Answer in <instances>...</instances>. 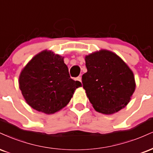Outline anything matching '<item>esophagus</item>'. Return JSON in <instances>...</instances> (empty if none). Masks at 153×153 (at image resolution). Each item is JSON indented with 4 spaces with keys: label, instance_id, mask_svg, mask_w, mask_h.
<instances>
[{
    "label": "esophagus",
    "instance_id": "obj_1",
    "mask_svg": "<svg viewBox=\"0 0 153 153\" xmlns=\"http://www.w3.org/2000/svg\"><path fill=\"white\" fill-rule=\"evenodd\" d=\"M77 80H78V81H80V82H82L81 76H78V78H77Z\"/></svg>",
    "mask_w": 153,
    "mask_h": 153
}]
</instances>
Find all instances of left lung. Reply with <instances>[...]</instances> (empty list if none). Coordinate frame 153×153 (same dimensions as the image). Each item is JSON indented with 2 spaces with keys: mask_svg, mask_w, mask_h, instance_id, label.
Masks as SVG:
<instances>
[{
  "mask_svg": "<svg viewBox=\"0 0 153 153\" xmlns=\"http://www.w3.org/2000/svg\"><path fill=\"white\" fill-rule=\"evenodd\" d=\"M87 73L82 82L96 111L105 115L117 113L129 103L135 90L131 69L117 55L100 50L85 58Z\"/></svg>",
  "mask_w": 153,
  "mask_h": 153,
  "instance_id": "1",
  "label": "left lung"
}]
</instances>
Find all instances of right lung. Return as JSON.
<instances>
[{
  "label": "right lung",
  "instance_id": "right-lung-1",
  "mask_svg": "<svg viewBox=\"0 0 153 153\" xmlns=\"http://www.w3.org/2000/svg\"><path fill=\"white\" fill-rule=\"evenodd\" d=\"M64 57L51 51L35 56L22 70L18 83L27 104L37 111L53 114L68 104L81 82L71 78Z\"/></svg>",
  "mask_w": 153,
  "mask_h": 153
}]
</instances>
